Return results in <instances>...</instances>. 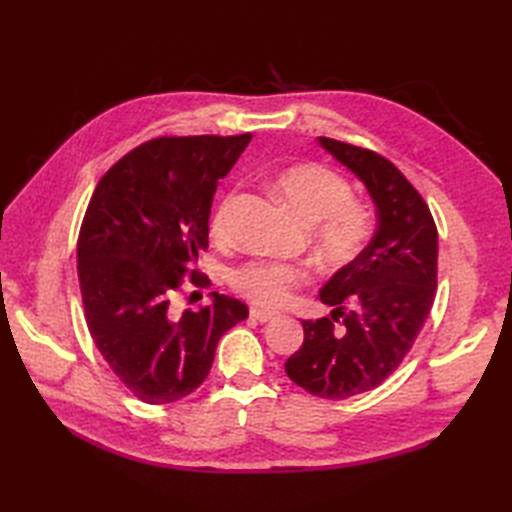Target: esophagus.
Wrapping results in <instances>:
<instances>
[{
	"label": "esophagus",
	"mask_w": 512,
	"mask_h": 512,
	"mask_svg": "<svg viewBox=\"0 0 512 512\" xmlns=\"http://www.w3.org/2000/svg\"><path fill=\"white\" fill-rule=\"evenodd\" d=\"M250 319L259 321V323H270V321L275 319V314L264 312V310H259V308H253V310H250Z\"/></svg>",
	"instance_id": "1"
}]
</instances>
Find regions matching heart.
<instances>
[{
    "mask_svg": "<svg viewBox=\"0 0 512 512\" xmlns=\"http://www.w3.org/2000/svg\"><path fill=\"white\" fill-rule=\"evenodd\" d=\"M279 193L301 220L312 224L314 250L325 266L345 268L354 264L372 237V213L352 195V187L339 173L323 165H297L281 173ZM235 195L217 206L211 220V233L217 239L228 235ZM306 281L299 266L286 262L255 259L237 266L231 273V286L255 303L257 308H286L295 292Z\"/></svg>",
    "mask_w": 512,
    "mask_h": 512,
    "instance_id": "b5f03b06",
    "label": "heart"
}]
</instances>
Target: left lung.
<instances>
[{"mask_svg":"<svg viewBox=\"0 0 512 512\" xmlns=\"http://www.w3.org/2000/svg\"><path fill=\"white\" fill-rule=\"evenodd\" d=\"M319 143L365 182L378 226L361 257L323 286L330 317L301 321L303 345L286 374L312 396L345 400L383 383L416 343L436 297L438 228L394 162L334 138Z\"/></svg>","mask_w":512,"mask_h":512,"instance_id":"8db88e82","label":"left lung"}]
</instances>
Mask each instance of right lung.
I'll list each match as a JSON object with an SVG mask.
<instances>
[{
    "label": "right lung",
    "instance_id": "1",
    "mask_svg": "<svg viewBox=\"0 0 512 512\" xmlns=\"http://www.w3.org/2000/svg\"><path fill=\"white\" fill-rule=\"evenodd\" d=\"M239 136H160L129 151L96 184L76 242L85 323L116 378L167 405L209 376L217 341L248 317L246 303L215 295L173 312L184 279L211 284L195 262L209 248L217 182L250 143Z\"/></svg>",
    "mask_w": 512,
    "mask_h": 512
}]
</instances>
